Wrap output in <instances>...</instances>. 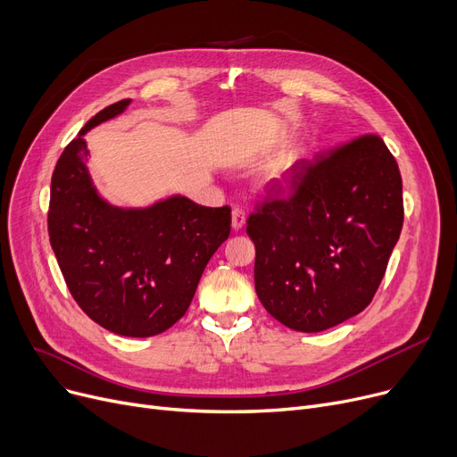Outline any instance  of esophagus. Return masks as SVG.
<instances>
[{
    "mask_svg": "<svg viewBox=\"0 0 457 457\" xmlns=\"http://www.w3.org/2000/svg\"><path fill=\"white\" fill-rule=\"evenodd\" d=\"M245 222H246V211H245V207L243 205H235L233 211H231V226H233V229L235 231L243 229Z\"/></svg>",
    "mask_w": 457,
    "mask_h": 457,
    "instance_id": "34e87169",
    "label": "esophagus"
}]
</instances>
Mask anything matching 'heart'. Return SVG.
<instances>
[{
    "mask_svg": "<svg viewBox=\"0 0 457 457\" xmlns=\"http://www.w3.org/2000/svg\"><path fill=\"white\" fill-rule=\"evenodd\" d=\"M278 178H281V174H278Z\"/></svg>",
    "mask_w": 457,
    "mask_h": 457,
    "instance_id": "b5f03b06",
    "label": "heart"
}]
</instances>
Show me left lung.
I'll list each match as a JSON object with an SVG mask.
<instances>
[{
  "instance_id": "8db88e82",
  "label": "left lung",
  "mask_w": 457,
  "mask_h": 457,
  "mask_svg": "<svg viewBox=\"0 0 457 457\" xmlns=\"http://www.w3.org/2000/svg\"><path fill=\"white\" fill-rule=\"evenodd\" d=\"M289 185L272 179L246 220L255 293L283 326L315 333L372 302L403 224L402 178L369 133L300 161Z\"/></svg>"
}]
</instances>
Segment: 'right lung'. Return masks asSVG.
Returning <instances> with one entry per match:
<instances>
[{"mask_svg": "<svg viewBox=\"0 0 457 457\" xmlns=\"http://www.w3.org/2000/svg\"><path fill=\"white\" fill-rule=\"evenodd\" d=\"M129 100L92 116L61 154L52 176L47 233L70 295L102 328L154 337L172 328L204 269L231 231V209L174 196L148 209H118L96 192L83 135Z\"/></svg>", "mask_w": 457, "mask_h": 457, "instance_id": "right-lung-1", "label": "right lung"}]
</instances>
